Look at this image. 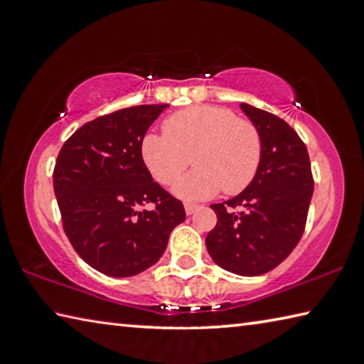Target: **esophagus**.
I'll list each match as a JSON object with an SVG mask.
<instances>
[{"label":"esophagus","instance_id":"obj_1","mask_svg":"<svg viewBox=\"0 0 364 364\" xmlns=\"http://www.w3.org/2000/svg\"><path fill=\"white\" fill-rule=\"evenodd\" d=\"M197 205H194V204H186L184 205V210H186V215H193L196 210H197Z\"/></svg>","mask_w":364,"mask_h":364}]
</instances>
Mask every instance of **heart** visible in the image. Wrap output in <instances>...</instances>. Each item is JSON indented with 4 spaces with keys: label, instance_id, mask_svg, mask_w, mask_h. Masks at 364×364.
Returning <instances> with one entry per match:
<instances>
[{
    "label": "heart",
    "instance_id": "b5f03b06",
    "mask_svg": "<svg viewBox=\"0 0 364 364\" xmlns=\"http://www.w3.org/2000/svg\"><path fill=\"white\" fill-rule=\"evenodd\" d=\"M165 134H146L141 157L154 180L175 183L193 157L196 170L183 176L173 193L184 200H205L221 189L237 194L249 186L262 160V136L249 120L230 109L196 106L164 122Z\"/></svg>",
    "mask_w": 364,
    "mask_h": 364
}]
</instances>
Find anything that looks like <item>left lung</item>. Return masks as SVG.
<instances>
[{"label":"left lung","mask_w":364,"mask_h":364,"mask_svg":"<svg viewBox=\"0 0 364 364\" xmlns=\"http://www.w3.org/2000/svg\"><path fill=\"white\" fill-rule=\"evenodd\" d=\"M262 136L257 175L241 194L210 205L217 226L207 234L212 260L230 273L260 276L286 260L305 230L313 196L306 146L287 123L241 102Z\"/></svg>","instance_id":"obj_1"}]
</instances>
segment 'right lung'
Masks as SVG:
<instances>
[{
	"instance_id": "obj_1",
	"label": "right lung",
	"mask_w": 364,
	"mask_h": 364,
	"mask_svg": "<svg viewBox=\"0 0 364 364\" xmlns=\"http://www.w3.org/2000/svg\"><path fill=\"white\" fill-rule=\"evenodd\" d=\"M168 104L120 109L85 123L65 141L54 167V194L72 247L95 269L128 278L151 268L184 207L152 180L141 141ZM146 203L152 211H139Z\"/></svg>"
}]
</instances>
